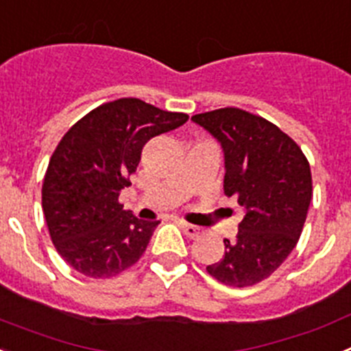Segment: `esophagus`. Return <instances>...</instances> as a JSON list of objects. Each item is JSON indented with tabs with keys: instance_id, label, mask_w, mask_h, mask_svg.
Segmentation results:
<instances>
[{
	"instance_id": "esophagus-1",
	"label": "esophagus",
	"mask_w": 351,
	"mask_h": 351,
	"mask_svg": "<svg viewBox=\"0 0 351 351\" xmlns=\"http://www.w3.org/2000/svg\"><path fill=\"white\" fill-rule=\"evenodd\" d=\"M181 228L184 230V234L188 235L190 239H197L198 235L202 234V228L197 225H191V223H186V221H181Z\"/></svg>"
}]
</instances>
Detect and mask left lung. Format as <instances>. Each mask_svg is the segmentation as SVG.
Returning a JSON list of instances; mask_svg holds the SVG:
<instances>
[{
	"label": "left lung",
	"instance_id": "left-lung-1",
	"mask_svg": "<svg viewBox=\"0 0 351 351\" xmlns=\"http://www.w3.org/2000/svg\"><path fill=\"white\" fill-rule=\"evenodd\" d=\"M191 119L221 142L223 190L246 210L235 241L223 239L225 255L207 272L226 287H253L299 243L313 198L309 161L287 133L243 108H218Z\"/></svg>",
	"mask_w": 351,
	"mask_h": 351
}]
</instances>
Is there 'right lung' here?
Instances as JSON below:
<instances>
[{
  "label": "right lung",
  "mask_w": 351,
  "mask_h": 351,
  "mask_svg": "<svg viewBox=\"0 0 351 351\" xmlns=\"http://www.w3.org/2000/svg\"><path fill=\"white\" fill-rule=\"evenodd\" d=\"M186 121L188 114L119 98L64 133L43 178L42 207L54 247L70 267L107 280L141 260L160 221L123 209L119 191L132 184L145 142Z\"/></svg>",
  "instance_id": "right-lung-1"
}]
</instances>
